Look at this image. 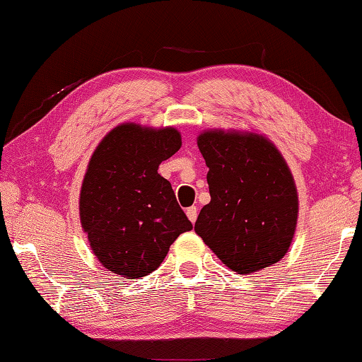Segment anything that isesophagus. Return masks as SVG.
I'll use <instances>...</instances> for the list:
<instances>
[{"instance_id":"34e87169","label":"esophagus","mask_w":362,"mask_h":362,"mask_svg":"<svg viewBox=\"0 0 362 362\" xmlns=\"http://www.w3.org/2000/svg\"><path fill=\"white\" fill-rule=\"evenodd\" d=\"M187 217H188V219H190V222H192V223H193V222H197L198 211H197V208H194V206H192V208H188V209H187Z\"/></svg>"}]
</instances>
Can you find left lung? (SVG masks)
I'll use <instances>...</instances> for the list:
<instances>
[{
	"mask_svg": "<svg viewBox=\"0 0 362 362\" xmlns=\"http://www.w3.org/2000/svg\"><path fill=\"white\" fill-rule=\"evenodd\" d=\"M211 202L194 232L228 269L253 274L279 262L298 223L296 183L282 153L255 132L209 129L198 135Z\"/></svg>",
	"mask_w": 362,
	"mask_h": 362,
	"instance_id": "1",
	"label": "left lung"
}]
</instances>
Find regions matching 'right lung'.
<instances>
[{
    "label": "right lung",
    "mask_w": 362,
    "mask_h": 362,
    "mask_svg": "<svg viewBox=\"0 0 362 362\" xmlns=\"http://www.w3.org/2000/svg\"><path fill=\"white\" fill-rule=\"evenodd\" d=\"M182 146L175 127L124 122L103 136L80 188V223L107 271L140 279L160 266L192 222L159 164Z\"/></svg>",
    "instance_id": "add662e5"
}]
</instances>
